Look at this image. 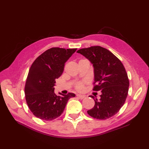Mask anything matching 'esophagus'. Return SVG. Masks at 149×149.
<instances>
[{"label":"esophagus","mask_w":149,"mask_h":149,"mask_svg":"<svg viewBox=\"0 0 149 149\" xmlns=\"http://www.w3.org/2000/svg\"><path fill=\"white\" fill-rule=\"evenodd\" d=\"M76 96H77L78 98L81 99V100H83V99H84L85 97V96L81 95V94H77V95H76Z\"/></svg>","instance_id":"obj_1"}]
</instances>
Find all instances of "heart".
<instances>
[{"label":"heart","mask_w":149,"mask_h":149,"mask_svg":"<svg viewBox=\"0 0 149 149\" xmlns=\"http://www.w3.org/2000/svg\"><path fill=\"white\" fill-rule=\"evenodd\" d=\"M75 89L78 91H82V90L84 89V84L82 82H79L75 84Z\"/></svg>","instance_id":"heart-1"}]
</instances>
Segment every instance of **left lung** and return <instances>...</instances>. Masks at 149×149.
I'll use <instances>...</instances> for the list:
<instances>
[{
  "instance_id": "1",
  "label": "left lung",
  "mask_w": 149,
  "mask_h": 149,
  "mask_svg": "<svg viewBox=\"0 0 149 149\" xmlns=\"http://www.w3.org/2000/svg\"><path fill=\"white\" fill-rule=\"evenodd\" d=\"M91 62L94 67L93 91H101L100 100L93 96L95 104L88 114L93 118L105 120L114 116L124 104L128 95L129 81L120 60L108 49L100 46L77 51Z\"/></svg>"
}]
</instances>
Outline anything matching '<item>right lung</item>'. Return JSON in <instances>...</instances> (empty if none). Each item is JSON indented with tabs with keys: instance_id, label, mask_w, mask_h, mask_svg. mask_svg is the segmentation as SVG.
<instances>
[{
	"instance_id": "add662e5",
	"label": "right lung",
	"mask_w": 149,
	"mask_h": 149,
	"mask_svg": "<svg viewBox=\"0 0 149 149\" xmlns=\"http://www.w3.org/2000/svg\"><path fill=\"white\" fill-rule=\"evenodd\" d=\"M77 48H51L31 65L26 78L25 94L30 110L37 118L52 120L60 116L74 93L57 96L54 93L56 79L64 71L65 63Z\"/></svg>"
}]
</instances>
